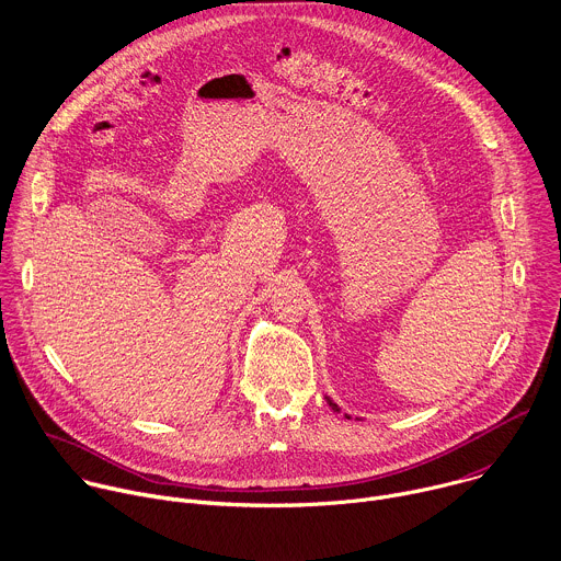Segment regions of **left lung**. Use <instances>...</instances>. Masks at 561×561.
Instances as JSON below:
<instances>
[{
  "mask_svg": "<svg viewBox=\"0 0 561 561\" xmlns=\"http://www.w3.org/2000/svg\"><path fill=\"white\" fill-rule=\"evenodd\" d=\"M327 401H329V405H331V408H333V410H335V412H340V410H337V405H335V403H333V401H331V399H327ZM346 419H351V416H346Z\"/></svg>",
  "mask_w": 561,
  "mask_h": 561,
  "instance_id": "obj_1",
  "label": "left lung"
}]
</instances>
